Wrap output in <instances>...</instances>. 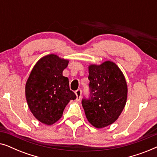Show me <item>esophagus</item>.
<instances>
[{"label":"esophagus","instance_id":"obj_1","mask_svg":"<svg viewBox=\"0 0 157 157\" xmlns=\"http://www.w3.org/2000/svg\"><path fill=\"white\" fill-rule=\"evenodd\" d=\"M76 95L77 96V101L80 100V98L81 97V94H82V90L81 89H78L76 90V92H75Z\"/></svg>","mask_w":157,"mask_h":157}]
</instances>
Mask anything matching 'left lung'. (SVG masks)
<instances>
[{"instance_id":"obj_1","label":"left lung","mask_w":157,"mask_h":157,"mask_svg":"<svg viewBox=\"0 0 157 157\" xmlns=\"http://www.w3.org/2000/svg\"><path fill=\"white\" fill-rule=\"evenodd\" d=\"M89 94L81 101L86 117L96 128L113 124L127 98V85L121 71L111 61L89 67Z\"/></svg>"}]
</instances>
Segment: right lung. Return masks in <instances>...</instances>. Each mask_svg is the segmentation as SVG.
<instances>
[{
  "label": "right lung",
  "mask_w": 157,
  "mask_h": 157,
  "mask_svg": "<svg viewBox=\"0 0 157 157\" xmlns=\"http://www.w3.org/2000/svg\"><path fill=\"white\" fill-rule=\"evenodd\" d=\"M68 61L54 54L43 57L31 71L25 84V97L30 110L38 121L51 125L61 119L70 100L76 96L71 91L63 71Z\"/></svg>",
  "instance_id": "right-lung-1"
}]
</instances>
